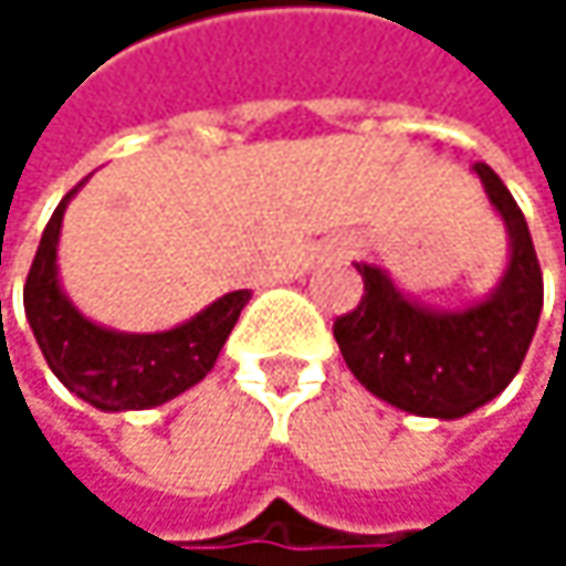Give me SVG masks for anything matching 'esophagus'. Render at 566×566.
I'll return each mask as SVG.
<instances>
[{
	"label": "esophagus",
	"instance_id": "34e87169",
	"mask_svg": "<svg viewBox=\"0 0 566 566\" xmlns=\"http://www.w3.org/2000/svg\"><path fill=\"white\" fill-rule=\"evenodd\" d=\"M337 255H340V259H350V255H354V242H340V245H337Z\"/></svg>",
	"mask_w": 566,
	"mask_h": 566
}]
</instances>
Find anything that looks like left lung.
I'll return each mask as SVG.
<instances>
[{
    "mask_svg": "<svg viewBox=\"0 0 566 566\" xmlns=\"http://www.w3.org/2000/svg\"><path fill=\"white\" fill-rule=\"evenodd\" d=\"M472 172L509 232V262L495 287L472 304L436 307L406 294L387 269L354 262L364 297L334 324L350 374L412 416L462 419L492 402L521 370L544 307L541 265L514 196L489 164Z\"/></svg>",
    "mask_w": 566,
    "mask_h": 566,
    "instance_id": "left-lung-1",
    "label": "left lung"
}]
</instances>
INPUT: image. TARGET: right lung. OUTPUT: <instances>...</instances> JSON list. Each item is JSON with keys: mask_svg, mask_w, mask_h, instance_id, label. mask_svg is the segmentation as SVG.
Wrapping results in <instances>:
<instances>
[{"mask_svg": "<svg viewBox=\"0 0 566 566\" xmlns=\"http://www.w3.org/2000/svg\"><path fill=\"white\" fill-rule=\"evenodd\" d=\"M84 186V182H81ZM74 186L49 219L29 282L25 317L57 380L101 412L164 406L196 387L219 360L252 291H229L170 331L127 334L91 321L64 291L57 275L61 219Z\"/></svg>", "mask_w": 566, "mask_h": 566, "instance_id": "1", "label": "right lung"}]
</instances>
